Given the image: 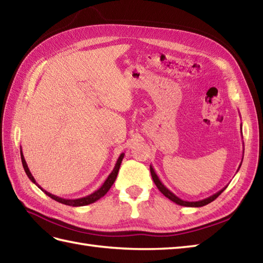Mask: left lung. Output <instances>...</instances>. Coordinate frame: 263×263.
Returning a JSON list of instances; mask_svg holds the SVG:
<instances>
[{
	"mask_svg": "<svg viewBox=\"0 0 263 263\" xmlns=\"http://www.w3.org/2000/svg\"><path fill=\"white\" fill-rule=\"evenodd\" d=\"M242 128V127H241ZM244 144V143H243ZM243 156H244V150H243ZM242 160H243V157H242ZM241 165H242V161H241V164H239V166H238V170H239V167H241ZM237 170V171H238ZM150 173H152V177H153V180H154V182H155V184H156V186L158 187V190L159 191L163 193L166 198H168L170 200H172L173 202H175L176 204H180V205H183V206H203V205H205V204H208V203H210V202H212V201H214L215 199H217L218 197H219V195L221 194V192L224 191V190L227 187V186H225L224 189H221L220 191H218L217 193H215V194H212V195H210V197H208V198H205V199H202V200H199V201H184V200H182V199H180L177 197V195H175L174 193H173L171 190H168L167 189L164 184H163V182H161L160 180H159V177H158V175L156 174V172H155V170H154V167L150 165Z\"/></svg>",
	"mask_w": 263,
	"mask_h": 263,
	"instance_id": "obj_1",
	"label": "left lung"
}]
</instances>
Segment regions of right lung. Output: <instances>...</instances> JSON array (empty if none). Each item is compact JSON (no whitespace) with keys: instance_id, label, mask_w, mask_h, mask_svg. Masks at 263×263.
<instances>
[{"instance_id":"add662e5","label":"right lung","mask_w":263,"mask_h":263,"mask_svg":"<svg viewBox=\"0 0 263 263\" xmlns=\"http://www.w3.org/2000/svg\"><path fill=\"white\" fill-rule=\"evenodd\" d=\"M20 155H21L22 166H24V170H25V172H26L27 176L29 177V180H30L32 183H35L36 185H37L39 189H41L44 193H45L46 195H48L49 198H52L53 200L58 201V202H60V203H63V204H66V205H71V206H82V205H88V204H90V203L96 202V201H97V200H99L100 198H103L104 195L108 192V190L110 189V186L113 185V184H114V182H115V180H116V177H117V173H119V170H120L121 163H122L123 158H124V153H122V154L120 155L119 159H117V161H116V164H115V166H114V170L111 171V173H110V174L108 175V177L106 178V181L104 182L103 185L100 186V187L97 190V191H95L93 193L87 195V197L79 198V199H63V198H60V197H58V195H54V194H52V193L47 192L46 190H44L42 186H39V185H38L37 182H36V180H35V178H33L32 174L30 173L29 168H28V165H27L26 160H25L24 154H22V150H21V148H20Z\"/></svg>"}]
</instances>
